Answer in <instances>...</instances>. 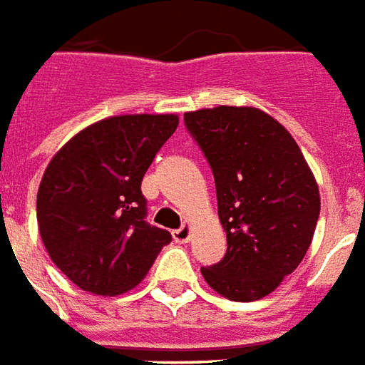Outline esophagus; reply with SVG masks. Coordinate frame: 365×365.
<instances>
[{
    "instance_id": "34e87169",
    "label": "esophagus",
    "mask_w": 365,
    "mask_h": 365,
    "mask_svg": "<svg viewBox=\"0 0 365 365\" xmlns=\"http://www.w3.org/2000/svg\"><path fill=\"white\" fill-rule=\"evenodd\" d=\"M191 237V228L187 224H183L182 228H178L174 230V240L175 242H180V244H185V242H190Z\"/></svg>"
}]
</instances>
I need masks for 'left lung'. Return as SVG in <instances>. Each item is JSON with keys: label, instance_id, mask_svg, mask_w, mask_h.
<instances>
[{"label": "left lung", "instance_id": "8db88e82", "mask_svg": "<svg viewBox=\"0 0 365 365\" xmlns=\"http://www.w3.org/2000/svg\"><path fill=\"white\" fill-rule=\"evenodd\" d=\"M183 121L212 168L228 242L201 274L224 298H265L312 245L321 210L313 172L292 135L259 108H203Z\"/></svg>", "mask_w": 365, "mask_h": 365}]
</instances>
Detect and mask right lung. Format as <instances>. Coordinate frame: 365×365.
<instances>
[{
  "label": "right lung",
  "instance_id": "add662e5",
  "mask_svg": "<svg viewBox=\"0 0 365 365\" xmlns=\"http://www.w3.org/2000/svg\"><path fill=\"white\" fill-rule=\"evenodd\" d=\"M175 114L112 115L59 148L40 182V237L81 290L118 296L135 288L172 242L145 222L143 175L178 128Z\"/></svg>",
  "mask_w": 365,
  "mask_h": 365
}]
</instances>
